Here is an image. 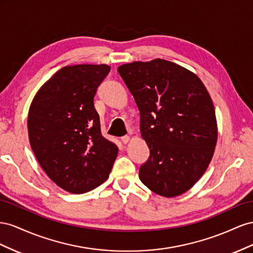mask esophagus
I'll list each match as a JSON object with an SVG mask.
<instances>
[{"instance_id":"esophagus-1","label":"esophagus","mask_w":253,"mask_h":253,"mask_svg":"<svg viewBox=\"0 0 253 253\" xmlns=\"http://www.w3.org/2000/svg\"><path fill=\"white\" fill-rule=\"evenodd\" d=\"M121 140H122V142L124 143V144H127L129 142V140H130V136H129V135H124V136H122Z\"/></svg>"}]
</instances>
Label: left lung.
Instances as JSON below:
<instances>
[{"label":"left lung","mask_w":253,"mask_h":253,"mask_svg":"<svg viewBox=\"0 0 253 253\" xmlns=\"http://www.w3.org/2000/svg\"><path fill=\"white\" fill-rule=\"evenodd\" d=\"M140 110V130L150 156L140 180L163 197L196 183L210 164L217 123L210 94L193 72L157 58L118 69Z\"/></svg>","instance_id":"obj_1"}]
</instances>
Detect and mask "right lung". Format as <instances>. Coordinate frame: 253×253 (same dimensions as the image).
I'll use <instances>...</instances> for the list:
<instances>
[{
	"label": "right lung",
	"mask_w": 253,
	"mask_h": 253,
	"mask_svg": "<svg viewBox=\"0 0 253 253\" xmlns=\"http://www.w3.org/2000/svg\"><path fill=\"white\" fill-rule=\"evenodd\" d=\"M109 72L107 64L64 67L31 104V147L49 179L67 192L83 194L105 182L118 156V146L100 132L93 102Z\"/></svg>",
	"instance_id": "add662e5"
}]
</instances>
